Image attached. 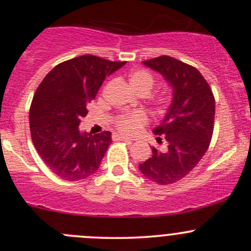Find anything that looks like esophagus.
I'll list each match as a JSON object with an SVG mask.
<instances>
[{"mask_svg": "<svg viewBox=\"0 0 251 251\" xmlns=\"http://www.w3.org/2000/svg\"><path fill=\"white\" fill-rule=\"evenodd\" d=\"M113 139L114 140H123V142H127V143L133 142V140L129 139V138H126V137H124V135H119V134H114Z\"/></svg>", "mask_w": 251, "mask_h": 251, "instance_id": "obj_1", "label": "esophagus"}]
</instances>
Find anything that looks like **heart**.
<instances>
[{"label": "heart", "mask_w": 251, "mask_h": 251, "mask_svg": "<svg viewBox=\"0 0 251 251\" xmlns=\"http://www.w3.org/2000/svg\"><path fill=\"white\" fill-rule=\"evenodd\" d=\"M129 83L138 93H150L154 86V79L150 72L145 70H135L131 72L128 76ZM155 105L159 111L165 112L166 109L171 105V99L170 97L162 96L155 99ZM148 123V117L145 113L140 111L132 112V113H124L119 114L116 119H114V124L118 131L126 135H134L138 132H140L144 126Z\"/></svg>", "instance_id": "heart-1"}]
</instances>
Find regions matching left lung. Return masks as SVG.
<instances>
[{"label": "left lung", "mask_w": 251, "mask_h": 251, "mask_svg": "<svg viewBox=\"0 0 251 251\" xmlns=\"http://www.w3.org/2000/svg\"><path fill=\"white\" fill-rule=\"evenodd\" d=\"M143 63L159 72L174 89V99L162 125L153 129L166 148H152V157L139 164L149 180L168 185L183 179L208 151L214 132L215 98L209 83L194 66L168 55Z\"/></svg>", "instance_id": "8db88e82"}]
</instances>
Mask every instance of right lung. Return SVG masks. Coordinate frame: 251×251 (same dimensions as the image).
Instances as JSON below:
<instances>
[{
    "label": "right lung",
    "instance_id": "add662e5",
    "mask_svg": "<svg viewBox=\"0 0 251 251\" xmlns=\"http://www.w3.org/2000/svg\"><path fill=\"white\" fill-rule=\"evenodd\" d=\"M126 61L81 55L59 63L37 87L29 109L31 140L53 174L65 180L85 179L99 169L112 143L111 132H80V120L102 85Z\"/></svg>",
    "mask_w": 251,
    "mask_h": 251
}]
</instances>
